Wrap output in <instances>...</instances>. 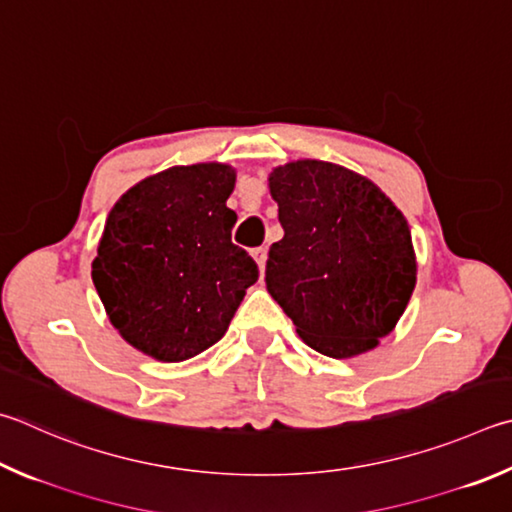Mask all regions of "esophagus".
Wrapping results in <instances>:
<instances>
[{
  "instance_id": "esophagus-1",
  "label": "esophagus",
  "mask_w": 512,
  "mask_h": 512,
  "mask_svg": "<svg viewBox=\"0 0 512 512\" xmlns=\"http://www.w3.org/2000/svg\"><path fill=\"white\" fill-rule=\"evenodd\" d=\"M253 257H255V262H257V266H259V271L264 273V268H266V257H268V250L262 246V248H255L253 250Z\"/></svg>"
}]
</instances>
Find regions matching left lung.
Returning <instances> with one entry per match:
<instances>
[{"mask_svg":"<svg viewBox=\"0 0 512 512\" xmlns=\"http://www.w3.org/2000/svg\"><path fill=\"white\" fill-rule=\"evenodd\" d=\"M271 194L284 237L268 250V293L324 356L374 349L416 284L401 210L365 176L324 161L277 167Z\"/></svg>","mask_w":512,"mask_h":512,"instance_id":"8db88e82","label":"left lung"}]
</instances>
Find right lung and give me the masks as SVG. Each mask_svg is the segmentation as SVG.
Here are the masks:
<instances>
[{"mask_svg":"<svg viewBox=\"0 0 512 512\" xmlns=\"http://www.w3.org/2000/svg\"><path fill=\"white\" fill-rule=\"evenodd\" d=\"M228 165L172 167L134 185L111 208L91 264L107 315L129 345L181 362L224 336L259 277L232 244Z\"/></svg>","mask_w":512,"mask_h":512,"instance_id":"add662e5","label":"right lung"}]
</instances>
